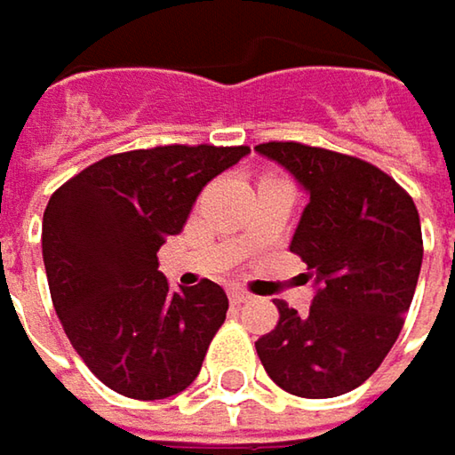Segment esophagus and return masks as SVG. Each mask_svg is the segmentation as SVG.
<instances>
[{
	"label": "esophagus",
	"mask_w": 455,
	"mask_h": 455,
	"mask_svg": "<svg viewBox=\"0 0 455 455\" xmlns=\"http://www.w3.org/2000/svg\"><path fill=\"white\" fill-rule=\"evenodd\" d=\"M230 300H233L235 306H241V303H248V300H251V295L243 292V290H238V287H233V290H230Z\"/></svg>",
	"instance_id": "obj_1"
}]
</instances>
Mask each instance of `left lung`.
<instances>
[{
	"label": "left lung",
	"mask_w": 455,
	"mask_h": 455,
	"mask_svg": "<svg viewBox=\"0 0 455 455\" xmlns=\"http://www.w3.org/2000/svg\"><path fill=\"white\" fill-rule=\"evenodd\" d=\"M310 194L290 251L318 290L308 315L276 300V326L256 341L264 371L287 394L331 399L380 368L404 326L422 267L419 212L404 188L360 157L264 142Z\"/></svg>",
	"instance_id": "1"
}]
</instances>
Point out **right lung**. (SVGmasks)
Masks as SVG:
<instances>
[{
    "instance_id": "add662e5",
    "label": "right lung",
    "mask_w": 455,
    "mask_h": 455,
    "mask_svg": "<svg viewBox=\"0 0 455 455\" xmlns=\"http://www.w3.org/2000/svg\"><path fill=\"white\" fill-rule=\"evenodd\" d=\"M251 149L163 145L108 155L59 186L44 212V264L56 315L84 365L116 394L155 402L202 371L228 295L202 279L171 290L157 251L199 191Z\"/></svg>"
}]
</instances>
